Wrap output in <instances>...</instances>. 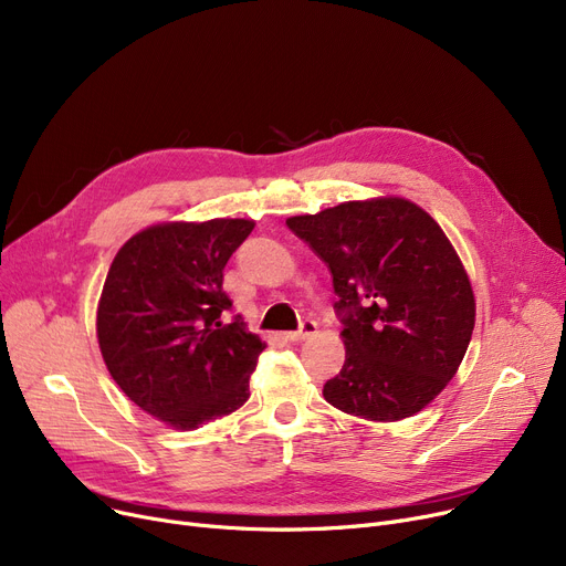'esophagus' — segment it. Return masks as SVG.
I'll return each mask as SVG.
<instances>
[{"instance_id": "esophagus-1", "label": "esophagus", "mask_w": 566, "mask_h": 566, "mask_svg": "<svg viewBox=\"0 0 566 566\" xmlns=\"http://www.w3.org/2000/svg\"><path fill=\"white\" fill-rule=\"evenodd\" d=\"M314 333H316V321H312V318H305V321L301 323V328H298V331L286 333L284 337H286L289 342H303V339L312 337Z\"/></svg>"}]
</instances>
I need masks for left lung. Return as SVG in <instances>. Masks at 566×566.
Masks as SVG:
<instances>
[{
    "mask_svg": "<svg viewBox=\"0 0 566 566\" xmlns=\"http://www.w3.org/2000/svg\"><path fill=\"white\" fill-rule=\"evenodd\" d=\"M286 227L325 261L346 360L323 385L335 408L371 422L410 418L457 374L474 328L463 263L418 203L346 201Z\"/></svg>",
    "mask_w": 566,
    "mask_h": 566,
    "instance_id": "1",
    "label": "left lung"
}]
</instances>
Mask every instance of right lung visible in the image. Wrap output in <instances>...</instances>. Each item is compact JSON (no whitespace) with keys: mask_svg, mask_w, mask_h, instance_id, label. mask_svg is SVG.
<instances>
[{"mask_svg":"<svg viewBox=\"0 0 566 566\" xmlns=\"http://www.w3.org/2000/svg\"><path fill=\"white\" fill-rule=\"evenodd\" d=\"M252 220L167 222L135 233L114 256L98 303L103 360L130 401L174 429L241 408L265 344L222 291L229 256Z\"/></svg>","mask_w":566,"mask_h":566,"instance_id":"1","label":"right lung"}]
</instances>
